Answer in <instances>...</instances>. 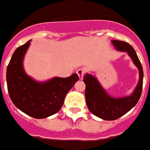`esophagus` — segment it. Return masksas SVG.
<instances>
[{
  "instance_id": "esophagus-1",
  "label": "esophagus",
  "mask_w": 150,
  "mask_h": 150,
  "mask_svg": "<svg viewBox=\"0 0 150 150\" xmlns=\"http://www.w3.org/2000/svg\"><path fill=\"white\" fill-rule=\"evenodd\" d=\"M86 72H87V71H86V69L85 68H79L77 70V74H78L79 77V79H83V75L86 74Z\"/></svg>"
}]
</instances>
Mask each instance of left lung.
Masks as SVG:
<instances>
[{
  "label": "left lung",
  "instance_id": "obj_1",
  "mask_svg": "<svg viewBox=\"0 0 150 150\" xmlns=\"http://www.w3.org/2000/svg\"><path fill=\"white\" fill-rule=\"evenodd\" d=\"M112 42L116 50L128 52L139 69L140 79L135 91L130 96L116 99L109 96L92 75L86 74L83 76V82L86 85L85 98L88 109L95 116L105 120L118 119L131 110L140 100L143 87V69L134 49L124 41L113 40Z\"/></svg>",
  "mask_w": 150,
  "mask_h": 150
}]
</instances>
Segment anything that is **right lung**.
I'll use <instances>...</instances> for the list:
<instances>
[{
  "label": "right lung",
  "mask_w": 150,
  "mask_h": 150,
  "mask_svg": "<svg viewBox=\"0 0 150 150\" xmlns=\"http://www.w3.org/2000/svg\"><path fill=\"white\" fill-rule=\"evenodd\" d=\"M30 42L18 47L7 67L6 80L8 95L18 109L36 119L46 118L60 110L67 93L79 80L75 73L67 78L56 77L38 83L25 75L22 60Z\"/></svg>",
  "instance_id": "right-lung-1"
}]
</instances>
